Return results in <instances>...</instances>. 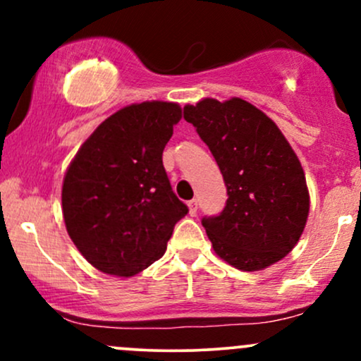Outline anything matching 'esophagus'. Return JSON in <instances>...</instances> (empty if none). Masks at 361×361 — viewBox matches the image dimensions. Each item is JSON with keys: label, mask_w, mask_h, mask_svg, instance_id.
<instances>
[{"label": "esophagus", "mask_w": 361, "mask_h": 361, "mask_svg": "<svg viewBox=\"0 0 361 361\" xmlns=\"http://www.w3.org/2000/svg\"><path fill=\"white\" fill-rule=\"evenodd\" d=\"M188 209H190V215L197 214V209H198L197 200H190V202H188Z\"/></svg>", "instance_id": "1"}]
</instances>
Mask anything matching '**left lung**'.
Instances as JSON below:
<instances>
[{
  "label": "left lung",
  "mask_w": 361,
  "mask_h": 361,
  "mask_svg": "<svg viewBox=\"0 0 361 361\" xmlns=\"http://www.w3.org/2000/svg\"><path fill=\"white\" fill-rule=\"evenodd\" d=\"M183 114L214 154L229 195L221 215L202 219L215 255L243 271L285 258L310 207L305 173L288 140L243 98H204Z\"/></svg>",
  "instance_id": "obj_1"
}]
</instances>
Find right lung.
Segmentation results:
<instances>
[{
	"instance_id": "add662e5",
	"label": "right lung",
	"mask_w": 361,
	"mask_h": 361,
	"mask_svg": "<svg viewBox=\"0 0 361 361\" xmlns=\"http://www.w3.org/2000/svg\"><path fill=\"white\" fill-rule=\"evenodd\" d=\"M173 102L134 103L115 111L82 142L62 181V217L90 264L134 276L166 251L188 207L178 200L163 151L180 122Z\"/></svg>"
}]
</instances>
